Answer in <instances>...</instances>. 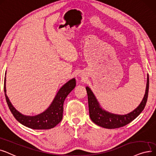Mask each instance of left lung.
Instances as JSON below:
<instances>
[{"mask_svg":"<svg viewBox=\"0 0 156 156\" xmlns=\"http://www.w3.org/2000/svg\"><path fill=\"white\" fill-rule=\"evenodd\" d=\"M146 90L144 97L140 105L132 112L124 115L115 114L108 112L100 105L96 96L88 86L86 87L89 105V112L91 121L100 126L107 129H115L124 126L136 119L144 110L148 98L149 78L147 75Z\"/></svg>","mask_w":156,"mask_h":156,"instance_id":"8db88e82","label":"left lung"}]
</instances>
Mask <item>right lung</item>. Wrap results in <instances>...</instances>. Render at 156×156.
Wrapping results in <instances>:
<instances>
[{
	"label": "right lung",
	"mask_w": 156,
	"mask_h": 156,
	"mask_svg": "<svg viewBox=\"0 0 156 156\" xmlns=\"http://www.w3.org/2000/svg\"><path fill=\"white\" fill-rule=\"evenodd\" d=\"M5 77L6 76L4 77V93L7 103L11 113L21 124L34 129H48L53 128L62 120L64 101L66 96L76 86L75 78L69 80L59 90L54 100L45 111L38 115L30 116L22 114L12 105L6 94Z\"/></svg>",
	"instance_id": "add662e5"
}]
</instances>
